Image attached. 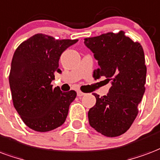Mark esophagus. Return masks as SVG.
Masks as SVG:
<instances>
[{"label": "esophagus", "instance_id": "1", "mask_svg": "<svg viewBox=\"0 0 160 160\" xmlns=\"http://www.w3.org/2000/svg\"><path fill=\"white\" fill-rule=\"evenodd\" d=\"M77 95H78V97H83V96L86 95V93L80 92V91H78V92H77Z\"/></svg>", "mask_w": 160, "mask_h": 160}]
</instances>
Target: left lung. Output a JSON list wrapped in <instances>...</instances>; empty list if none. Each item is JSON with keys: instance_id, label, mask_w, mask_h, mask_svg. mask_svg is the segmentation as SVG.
<instances>
[{"instance_id": "left-lung-1", "label": "left lung", "mask_w": 160, "mask_h": 160, "mask_svg": "<svg viewBox=\"0 0 160 160\" xmlns=\"http://www.w3.org/2000/svg\"><path fill=\"white\" fill-rule=\"evenodd\" d=\"M85 45L99 65L94 79L104 76L112 85L108 95L99 98L93 93L97 102L88 112L90 125L103 136L119 137L134 122L145 92L147 67L142 47L122 30L86 38Z\"/></svg>"}]
</instances>
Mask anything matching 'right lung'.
<instances>
[{"mask_svg":"<svg viewBox=\"0 0 160 160\" xmlns=\"http://www.w3.org/2000/svg\"><path fill=\"white\" fill-rule=\"evenodd\" d=\"M78 40H56L36 34L20 44L11 64L9 84L13 106L28 127L39 132L58 128L65 122L74 91L62 92L52 81L60 56Z\"/></svg>","mask_w":160,"mask_h":160,"instance_id":"obj_1","label":"right lung"}]
</instances>
